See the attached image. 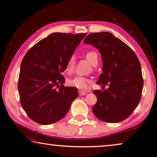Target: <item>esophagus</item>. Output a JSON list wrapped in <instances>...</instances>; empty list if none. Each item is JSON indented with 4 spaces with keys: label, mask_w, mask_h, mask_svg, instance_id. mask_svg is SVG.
<instances>
[{
    "label": "esophagus",
    "mask_w": 157,
    "mask_h": 157,
    "mask_svg": "<svg viewBox=\"0 0 157 157\" xmlns=\"http://www.w3.org/2000/svg\"><path fill=\"white\" fill-rule=\"evenodd\" d=\"M86 92H83V91H82V90H79V96H85L86 95Z\"/></svg>",
    "instance_id": "esophagus-1"
}]
</instances>
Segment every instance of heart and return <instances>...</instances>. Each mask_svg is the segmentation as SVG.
Here are the masks:
<instances>
[{
  "label": "heart",
  "instance_id": "heart-1",
  "mask_svg": "<svg viewBox=\"0 0 157 157\" xmlns=\"http://www.w3.org/2000/svg\"><path fill=\"white\" fill-rule=\"evenodd\" d=\"M85 57L86 59L92 65H95L98 64V54L95 52H87L85 54ZM75 66V59L74 57H71L68 59L65 70L68 73H71L73 71ZM69 84L71 86L76 87V88L82 90H86L89 89V84L91 83V80L86 77L83 76H75L73 78L69 79L68 81Z\"/></svg>",
  "mask_w": 157,
  "mask_h": 157
}]
</instances>
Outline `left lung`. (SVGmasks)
I'll return each instance as SVG.
<instances>
[{
	"label": "left lung",
	"instance_id": "obj_1",
	"mask_svg": "<svg viewBox=\"0 0 157 157\" xmlns=\"http://www.w3.org/2000/svg\"><path fill=\"white\" fill-rule=\"evenodd\" d=\"M85 44L99 50L102 73L96 82L107 89L94 90L97 102L92 112L101 121L117 123L128 118L141 99L143 87L141 66L132 49L110 33H93Z\"/></svg>",
	"mask_w": 157,
	"mask_h": 157
}]
</instances>
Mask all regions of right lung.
Segmentation results:
<instances>
[{"mask_svg":"<svg viewBox=\"0 0 157 157\" xmlns=\"http://www.w3.org/2000/svg\"><path fill=\"white\" fill-rule=\"evenodd\" d=\"M86 33H53L32 47L21 64L18 82L20 101L32 120L57 122L67 114L78 96L74 87H65L62 73Z\"/></svg>","mask_w":157,"mask_h":157,"instance_id":"obj_1","label":"right lung"}]
</instances>
